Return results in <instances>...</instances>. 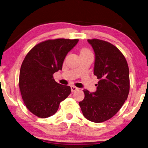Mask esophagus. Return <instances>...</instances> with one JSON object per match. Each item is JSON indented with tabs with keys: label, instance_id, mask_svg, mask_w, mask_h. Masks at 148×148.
I'll return each mask as SVG.
<instances>
[{
	"label": "esophagus",
	"instance_id": "esophagus-1",
	"mask_svg": "<svg viewBox=\"0 0 148 148\" xmlns=\"http://www.w3.org/2000/svg\"><path fill=\"white\" fill-rule=\"evenodd\" d=\"M71 92H75V91H77L78 90V88L75 87V86H71Z\"/></svg>",
	"mask_w": 148,
	"mask_h": 148
}]
</instances>
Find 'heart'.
<instances>
[{
  "label": "heart",
  "instance_id": "heart-1",
  "mask_svg": "<svg viewBox=\"0 0 148 148\" xmlns=\"http://www.w3.org/2000/svg\"><path fill=\"white\" fill-rule=\"evenodd\" d=\"M92 54L91 51L87 48H82L80 51V54Z\"/></svg>",
  "mask_w": 148,
  "mask_h": 148
}]
</instances>
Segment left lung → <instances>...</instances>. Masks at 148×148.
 Segmentation results:
<instances>
[{
	"label": "left lung",
	"mask_w": 148,
	"mask_h": 148,
	"mask_svg": "<svg viewBox=\"0 0 148 148\" xmlns=\"http://www.w3.org/2000/svg\"><path fill=\"white\" fill-rule=\"evenodd\" d=\"M87 41L95 52L94 74L99 81L95 92L83 90L85 97L79 105L87 120L101 123L115 115L127 100L129 70L125 58L114 45L97 38Z\"/></svg>",
	"instance_id": "left-lung-1"
}]
</instances>
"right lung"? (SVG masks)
<instances>
[{
    "instance_id": "1",
    "label": "right lung",
    "mask_w": 148,
    "mask_h": 148,
    "mask_svg": "<svg viewBox=\"0 0 148 148\" xmlns=\"http://www.w3.org/2000/svg\"><path fill=\"white\" fill-rule=\"evenodd\" d=\"M78 39L57 38L40 42L23 61L19 78L22 99L28 110L41 119L53 115L61 101L71 93V87L57 83L55 72L62 70L68 52Z\"/></svg>"
}]
</instances>
